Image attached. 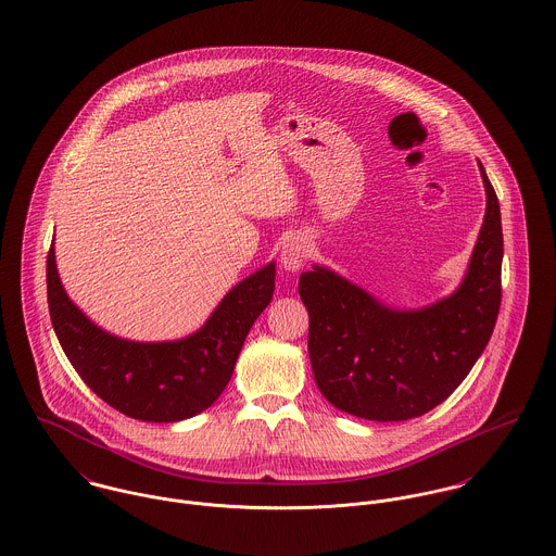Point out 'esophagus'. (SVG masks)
Segmentation results:
<instances>
[{
    "label": "esophagus",
    "mask_w": 556,
    "mask_h": 556,
    "mask_svg": "<svg viewBox=\"0 0 556 556\" xmlns=\"http://www.w3.org/2000/svg\"><path fill=\"white\" fill-rule=\"evenodd\" d=\"M307 257V239H303V237H299V235L290 237V239L283 243L281 253H279V262H281V266H283L288 273H296V270L305 264Z\"/></svg>",
    "instance_id": "esophagus-1"
}]
</instances>
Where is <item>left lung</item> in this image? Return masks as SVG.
<instances>
[{
  "mask_svg": "<svg viewBox=\"0 0 556 556\" xmlns=\"http://www.w3.org/2000/svg\"><path fill=\"white\" fill-rule=\"evenodd\" d=\"M465 279L422 308L386 307L326 266L301 275L308 358L319 392L337 409L375 422L425 416L473 369L501 305L503 232L493 186Z\"/></svg>",
  "mask_w": 556,
  "mask_h": 556,
  "instance_id": "8db88e82",
  "label": "left lung"
}]
</instances>
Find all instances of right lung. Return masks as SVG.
I'll use <instances>...</instances> for the list:
<instances>
[{
	"label": "right lung",
	"instance_id": "obj_1",
	"mask_svg": "<svg viewBox=\"0 0 556 556\" xmlns=\"http://www.w3.org/2000/svg\"><path fill=\"white\" fill-rule=\"evenodd\" d=\"M53 245L47 257V294L63 354L102 401L142 422H179L211 407L275 292V262H268L237 283L186 339L129 341L102 330L67 299Z\"/></svg>",
	"mask_w": 556,
	"mask_h": 556
}]
</instances>
